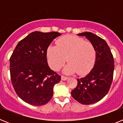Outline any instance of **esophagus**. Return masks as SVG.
Returning <instances> with one entry per match:
<instances>
[{"mask_svg":"<svg viewBox=\"0 0 123 123\" xmlns=\"http://www.w3.org/2000/svg\"><path fill=\"white\" fill-rule=\"evenodd\" d=\"M68 78H67V77L66 76H62V77H61V79H62V81H66V80L68 79Z\"/></svg>","mask_w":123,"mask_h":123,"instance_id":"esophagus-1","label":"esophagus"}]
</instances>
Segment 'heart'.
Here are the masks:
<instances>
[{"instance_id": "b5f03b06", "label": "heart", "mask_w": 123, "mask_h": 123, "mask_svg": "<svg viewBox=\"0 0 123 123\" xmlns=\"http://www.w3.org/2000/svg\"><path fill=\"white\" fill-rule=\"evenodd\" d=\"M47 55L49 65L55 71L63 66L67 58L68 64L63 69L64 73L77 72L79 75H84L94 67L97 52L90 41L74 36L67 35L57 40L56 46L49 47Z\"/></svg>"}]
</instances>
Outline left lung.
<instances>
[{
    "mask_svg": "<svg viewBox=\"0 0 123 123\" xmlns=\"http://www.w3.org/2000/svg\"><path fill=\"white\" fill-rule=\"evenodd\" d=\"M85 36L95 47L97 52L94 68L85 77L77 79L78 85L71 91L76 100L84 105L98 102L106 95L113 81L114 60L105 40L90 32L79 33Z\"/></svg>",
    "mask_w": 123,
    "mask_h": 123,
    "instance_id": "1",
    "label": "left lung"
}]
</instances>
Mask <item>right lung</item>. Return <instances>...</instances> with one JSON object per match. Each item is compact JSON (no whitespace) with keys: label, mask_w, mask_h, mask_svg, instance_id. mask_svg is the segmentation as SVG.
<instances>
[{"label":"right lung","mask_w":123,"mask_h":123,"mask_svg":"<svg viewBox=\"0 0 123 123\" xmlns=\"http://www.w3.org/2000/svg\"><path fill=\"white\" fill-rule=\"evenodd\" d=\"M57 32L30 33L19 41L10 58L11 81L17 95L35 106L46 104L53 96L61 76L50 68L47 50Z\"/></svg>","instance_id":"right-lung-1"}]
</instances>
